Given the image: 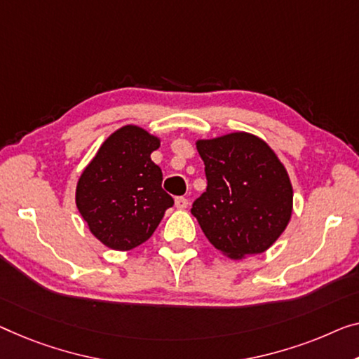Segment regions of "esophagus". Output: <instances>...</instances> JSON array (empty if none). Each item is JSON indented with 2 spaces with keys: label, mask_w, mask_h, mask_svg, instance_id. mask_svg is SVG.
I'll list each match as a JSON object with an SVG mask.
<instances>
[{
  "label": "esophagus",
  "mask_w": 359,
  "mask_h": 359,
  "mask_svg": "<svg viewBox=\"0 0 359 359\" xmlns=\"http://www.w3.org/2000/svg\"><path fill=\"white\" fill-rule=\"evenodd\" d=\"M187 206H189V200H187V198L184 196L175 198V208H177V210H185Z\"/></svg>",
  "instance_id": "esophagus-1"
}]
</instances>
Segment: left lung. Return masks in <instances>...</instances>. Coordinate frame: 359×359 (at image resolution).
<instances>
[{"mask_svg": "<svg viewBox=\"0 0 359 359\" xmlns=\"http://www.w3.org/2000/svg\"><path fill=\"white\" fill-rule=\"evenodd\" d=\"M196 149L208 187L191 214L206 238L231 259L264 253L293 210L290 177L274 149L247 132L198 140Z\"/></svg>", "mask_w": 359, "mask_h": 359, "instance_id": "obj_1", "label": "left lung"}]
</instances>
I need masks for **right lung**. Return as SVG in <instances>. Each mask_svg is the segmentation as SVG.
Listing matches in <instances>:
<instances>
[{
    "mask_svg": "<svg viewBox=\"0 0 359 359\" xmlns=\"http://www.w3.org/2000/svg\"><path fill=\"white\" fill-rule=\"evenodd\" d=\"M161 145L138 126H124L106 138L76 189V205L101 243L128 251L151 237L172 196L163 190V172L151 161Z\"/></svg>",
    "mask_w": 359,
    "mask_h": 359,
    "instance_id": "right-lung-1",
    "label": "right lung"
}]
</instances>
